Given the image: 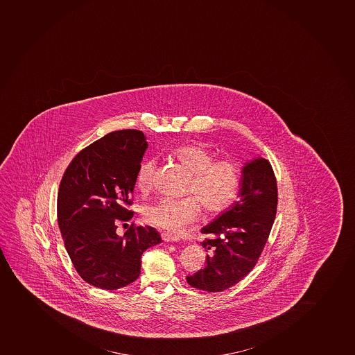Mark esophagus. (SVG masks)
<instances>
[{
    "mask_svg": "<svg viewBox=\"0 0 355 355\" xmlns=\"http://www.w3.org/2000/svg\"><path fill=\"white\" fill-rule=\"evenodd\" d=\"M162 239L165 242H178L180 240L176 235L169 234V233H162Z\"/></svg>",
    "mask_w": 355,
    "mask_h": 355,
    "instance_id": "34e87169",
    "label": "esophagus"
}]
</instances>
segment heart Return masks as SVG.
Returning <instances> with one entry per match:
<instances>
[{"label":"heart","instance_id":"1","mask_svg":"<svg viewBox=\"0 0 355 355\" xmlns=\"http://www.w3.org/2000/svg\"><path fill=\"white\" fill-rule=\"evenodd\" d=\"M171 155L191 174L187 193L196 197L162 198L150 204L144 210L146 223L169 233H179L200 217L198 201L210 216L223 214L234 203L241 187V167L238 162L232 159L216 160L214 152L202 144L182 145L173 150ZM155 173L153 160L141 162L136 174L138 189H151Z\"/></svg>","mask_w":355,"mask_h":355}]
</instances>
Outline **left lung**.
<instances>
[{
	"instance_id": "8db88e82",
	"label": "left lung",
	"mask_w": 355,
	"mask_h": 355,
	"mask_svg": "<svg viewBox=\"0 0 355 355\" xmlns=\"http://www.w3.org/2000/svg\"><path fill=\"white\" fill-rule=\"evenodd\" d=\"M241 174L240 200L202 228L210 234L202 243L211 250L207 264L187 282L205 292H223L252 271L268 241L278 204L277 180L264 158L245 162Z\"/></svg>"
}]
</instances>
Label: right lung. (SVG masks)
<instances>
[{"label":"right lung","instance_id":"right-lung-1","mask_svg":"<svg viewBox=\"0 0 355 355\" xmlns=\"http://www.w3.org/2000/svg\"><path fill=\"white\" fill-rule=\"evenodd\" d=\"M148 143L141 131L117 130L83 148L67 167L58 195V223L78 275L101 289L122 288L141 273V257L162 241L151 226L116 234L130 220L136 174Z\"/></svg>","mask_w":355,"mask_h":355}]
</instances>
